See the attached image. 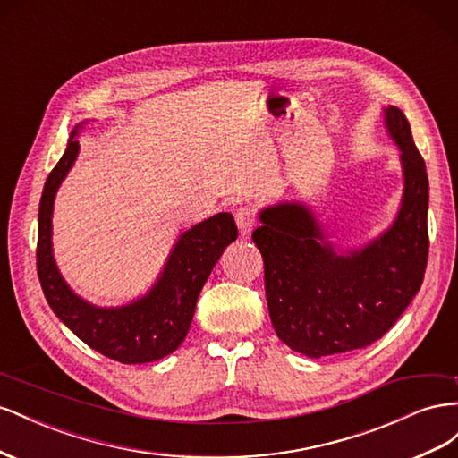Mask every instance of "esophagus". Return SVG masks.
Listing matches in <instances>:
<instances>
[{"mask_svg": "<svg viewBox=\"0 0 458 458\" xmlns=\"http://www.w3.org/2000/svg\"><path fill=\"white\" fill-rule=\"evenodd\" d=\"M236 225H238V230H240L242 236H250L253 228L257 226V215H255L253 208H250V207L238 208Z\"/></svg>", "mask_w": 458, "mask_h": 458, "instance_id": "34e87169", "label": "esophagus"}]
</instances>
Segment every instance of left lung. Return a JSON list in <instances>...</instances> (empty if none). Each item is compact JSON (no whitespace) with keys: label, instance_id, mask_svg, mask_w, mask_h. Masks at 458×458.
Here are the masks:
<instances>
[{"label":"left lung","instance_id":"1","mask_svg":"<svg viewBox=\"0 0 458 458\" xmlns=\"http://www.w3.org/2000/svg\"><path fill=\"white\" fill-rule=\"evenodd\" d=\"M401 149L404 190L397 218L362 250L339 253L303 203L259 213L253 242L263 255L267 303L282 342L310 359L362 349L397 322L428 263V174L401 109H384Z\"/></svg>","mask_w":458,"mask_h":458}]
</instances>
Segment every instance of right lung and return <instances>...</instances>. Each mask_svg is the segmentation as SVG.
Returning a JSON list of instances; mask_svg holds the SVG:
<instances>
[{
  "mask_svg": "<svg viewBox=\"0 0 458 458\" xmlns=\"http://www.w3.org/2000/svg\"><path fill=\"white\" fill-rule=\"evenodd\" d=\"M78 128L72 130L69 146L49 173L42 191L38 213V278L51 310L86 345L124 364L159 360L184 342L201 287L222 251L238 238V226L230 213H218L186 230L168 255L159 280L132 303L107 309L84 301L63 280L51 250L54 201L81 149Z\"/></svg>",
  "mask_w": 458,
  "mask_h": 458,
  "instance_id": "1",
  "label": "right lung"
}]
</instances>
